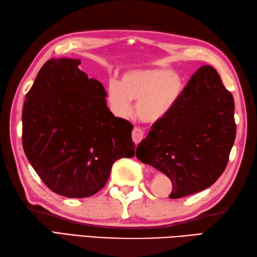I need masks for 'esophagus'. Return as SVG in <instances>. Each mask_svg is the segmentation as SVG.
<instances>
[{"label":"esophagus","mask_w":257,"mask_h":257,"mask_svg":"<svg viewBox=\"0 0 257 257\" xmlns=\"http://www.w3.org/2000/svg\"><path fill=\"white\" fill-rule=\"evenodd\" d=\"M144 135H145V133H144L143 129L139 128V127H135L134 130H133V134H132L134 143L135 144H139L140 141L144 139Z\"/></svg>","instance_id":"1"}]
</instances>
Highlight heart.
<instances>
[{"label":"heart","mask_w":257,"mask_h":257,"mask_svg":"<svg viewBox=\"0 0 257 257\" xmlns=\"http://www.w3.org/2000/svg\"><path fill=\"white\" fill-rule=\"evenodd\" d=\"M183 91V81L170 69H143L125 74L120 85L111 81L108 101L118 117L128 116L130 101H136L135 111L145 122L165 118L176 106Z\"/></svg>","instance_id":"1"}]
</instances>
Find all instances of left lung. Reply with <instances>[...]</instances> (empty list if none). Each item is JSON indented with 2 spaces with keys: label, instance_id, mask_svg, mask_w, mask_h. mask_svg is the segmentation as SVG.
<instances>
[{
  "label": "left lung",
  "instance_id": "left-lung-1",
  "mask_svg": "<svg viewBox=\"0 0 257 257\" xmlns=\"http://www.w3.org/2000/svg\"><path fill=\"white\" fill-rule=\"evenodd\" d=\"M236 136L234 99L209 65L191 76L165 118L138 145L140 161L170 178L171 199L211 187L225 170Z\"/></svg>",
  "mask_w": 257,
  "mask_h": 257
}]
</instances>
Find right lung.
Here are the masks:
<instances>
[{"instance_id":"add662e5","label":"right lung","mask_w":257,"mask_h":257,"mask_svg":"<svg viewBox=\"0 0 257 257\" xmlns=\"http://www.w3.org/2000/svg\"><path fill=\"white\" fill-rule=\"evenodd\" d=\"M80 61H47L26 94L23 149L48 189L87 198L105 187L120 158L135 156L134 125L107 107L102 84L78 68Z\"/></svg>"}]
</instances>
